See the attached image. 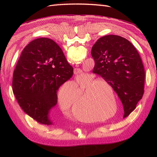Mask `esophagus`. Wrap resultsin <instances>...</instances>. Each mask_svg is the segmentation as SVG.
I'll use <instances>...</instances> for the list:
<instances>
[{
	"label": "esophagus",
	"instance_id": "34e87169",
	"mask_svg": "<svg viewBox=\"0 0 157 157\" xmlns=\"http://www.w3.org/2000/svg\"><path fill=\"white\" fill-rule=\"evenodd\" d=\"M74 73H75V75L76 76H78V75H80V71H79L78 69H75V70H74Z\"/></svg>",
	"mask_w": 157,
	"mask_h": 157
}]
</instances>
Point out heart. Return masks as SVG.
<instances>
[{"mask_svg": "<svg viewBox=\"0 0 157 157\" xmlns=\"http://www.w3.org/2000/svg\"><path fill=\"white\" fill-rule=\"evenodd\" d=\"M77 82L82 90L85 89L79 98L87 100L88 107L96 112L106 113L111 110L113 100L116 103V98L111 96L109 90H112L111 85L104 79H96V76L92 73H82L80 75ZM78 92H75L77 95ZM58 101L61 108L67 111L72 105L73 98L69 94L61 91L58 95ZM73 115L76 118L83 122H92L101 118L94 116L86 107H80L73 109ZM107 116L103 117L107 118Z\"/></svg>", "mask_w": 157, "mask_h": 157, "instance_id": "b5f03b06", "label": "heart"}]
</instances>
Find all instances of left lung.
<instances>
[{
    "label": "left lung",
    "mask_w": 157,
    "mask_h": 157,
    "mask_svg": "<svg viewBox=\"0 0 157 157\" xmlns=\"http://www.w3.org/2000/svg\"><path fill=\"white\" fill-rule=\"evenodd\" d=\"M91 54L94 73L111 85L124 107L125 118L134 110L144 92L145 71L138 52L121 36L109 35L97 40Z\"/></svg>",
    "instance_id": "obj_1"
}]
</instances>
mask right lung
<instances>
[{"label": "right lung", "instance_id": "obj_1", "mask_svg": "<svg viewBox=\"0 0 157 157\" xmlns=\"http://www.w3.org/2000/svg\"><path fill=\"white\" fill-rule=\"evenodd\" d=\"M73 74L60 47L53 40L39 38L22 51L13 71V92L28 115L52 125L50 113L57 104V91Z\"/></svg>", "mask_w": 157, "mask_h": 157}]
</instances>
